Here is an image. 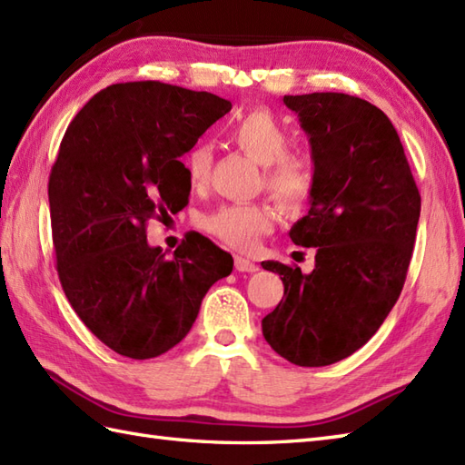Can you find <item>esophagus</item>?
<instances>
[{
	"instance_id": "1",
	"label": "esophagus",
	"mask_w": 465,
	"mask_h": 465,
	"mask_svg": "<svg viewBox=\"0 0 465 465\" xmlns=\"http://www.w3.org/2000/svg\"><path fill=\"white\" fill-rule=\"evenodd\" d=\"M235 269H237V272L255 273L259 267H257L253 262H250V259H245V257H235Z\"/></svg>"
}]
</instances>
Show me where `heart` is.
Segmentation results:
<instances>
[{"label":"heart","instance_id":"obj_1","mask_svg":"<svg viewBox=\"0 0 465 465\" xmlns=\"http://www.w3.org/2000/svg\"><path fill=\"white\" fill-rule=\"evenodd\" d=\"M232 143L243 154L265 166V186L287 208H299L311 193V170L307 160L289 153V133L269 111H252L230 131ZM188 180L196 186L206 180L212 166V148L196 143L183 156ZM277 213L267 203H230L210 213L203 225L222 242L247 252L255 247L259 235L273 230Z\"/></svg>","mask_w":465,"mask_h":465}]
</instances>
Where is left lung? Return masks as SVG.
Listing matches in <instances>:
<instances>
[{"label":"left lung","instance_id":"obj_1","mask_svg":"<svg viewBox=\"0 0 465 465\" xmlns=\"http://www.w3.org/2000/svg\"><path fill=\"white\" fill-rule=\"evenodd\" d=\"M309 136V213L289 232L317 247L315 269L263 262L283 299L262 321L272 349L297 366L347 359L381 329L401 297L420 220L404 148L379 106L344 93L285 94Z\"/></svg>","mask_w":465,"mask_h":465}]
</instances>
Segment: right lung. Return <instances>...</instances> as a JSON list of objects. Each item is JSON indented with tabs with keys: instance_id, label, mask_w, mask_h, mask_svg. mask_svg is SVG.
Here are the masks:
<instances>
[{
	"instance_id": "add662e5",
	"label": "right lung",
	"mask_w": 465,
	"mask_h": 465,
	"mask_svg": "<svg viewBox=\"0 0 465 465\" xmlns=\"http://www.w3.org/2000/svg\"><path fill=\"white\" fill-rule=\"evenodd\" d=\"M232 103L158 81L118 83L73 118L49 176L64 295L96 339L128 359H154L186 337L203 295L233 259L190 233L168 259L146 223L188 203L180 162Z\"/></svg>"
}]
</instances>
